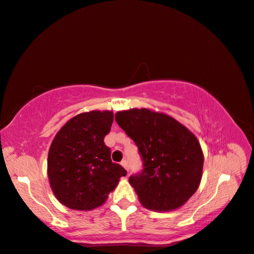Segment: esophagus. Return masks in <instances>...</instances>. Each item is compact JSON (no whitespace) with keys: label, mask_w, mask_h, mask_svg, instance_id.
<instances>
[{"label":"esophagus","mask_w":254,"mask_h":254,"mask_svg":"<svg viewBox=\"0 0 254 254\" xmlns=\"http://www.w3.org/2000/svg\"><path fill=\"white\" fill-rule=\"evenodd\" d=\"M121 165L128 171V162H127V160H123V161L121 162Z\"/></svg>","instance_id":"obj_1"}]
</instances>
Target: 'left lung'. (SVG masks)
Returning <instances> with one entry per match:
<instances>
[{
    "label": "left lung",
    "instance_id": "left-lung-1",
    "mask_svg": "<svg viewBox=\"0 0 254 254\" xmlns=\"http://www.w3.org/2000/svg\"><path fill=\"white\" fill-rule=\"evenodd\" d=\"M115 121L134 141L142 170L128 178L145 208L180 207L199 186L204 156L198 140L168 115L147 109L118 112Z\"/></svg>",
    "mask_w": 254,
    "mask_h": 254
}]
</instances>
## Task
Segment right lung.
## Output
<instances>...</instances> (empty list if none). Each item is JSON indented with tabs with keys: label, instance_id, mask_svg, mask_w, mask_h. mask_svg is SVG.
Instances as JSON below:
<instances>
[{
	"label": "right lung",
	"instance_id": "add662e5",
	"mask_svg": "<svg viewBox=\"0 0 254 254\" xmlns=\"http://www.w3.org/2000/svg\"><path fill=\"white\" fill-rule=\"evenodd\" d=\"M113 123L110 111H92L69 120L56 134L48 154L51 189L63 205L91 210L104 204L127 170L111 160L104 137Z\"/></svg>",
	"mask_w": 254,
	"mask_h": 254
}]
</instances>
